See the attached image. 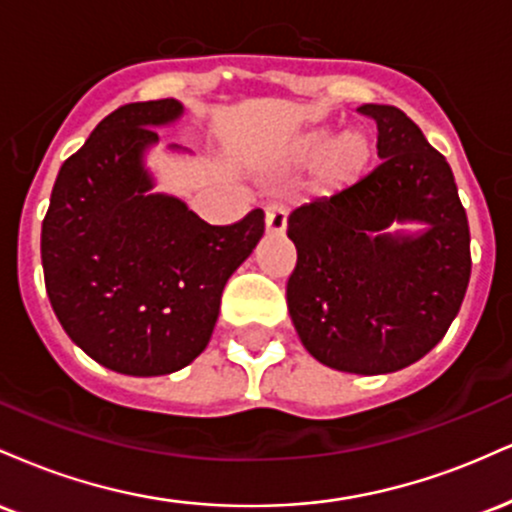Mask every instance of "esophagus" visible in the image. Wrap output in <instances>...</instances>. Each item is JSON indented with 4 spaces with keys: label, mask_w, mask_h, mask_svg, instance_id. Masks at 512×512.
Returning a JSON list of instances; mask_svg holds the SVG:
<instances>
[{
    "label": "esophagus",
    "mask_w": 512,
    "mask_h": 512,
    "mask_svg": "<svg viewBox=\"0 0 512 512\" xmlns=\"http://www.w3.org/2000/svg\"><path fill=\"white\" fill-rule=\"evenodd\" d=\"M286 221H289V216H286L284 207H279V204L267 207V214H264V231H267V236H284Z\"/></svg>",
    "instance_id": "34e87169"
}]
</instances>
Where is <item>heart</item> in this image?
Instances as JSON below:
<instances>
[{
  "label": "heart",
  "mask_w": 512,
  "mask_h": 512,
  "mask_svg": "<svg viewBox=\"0 0 512 512\" xmlns=\"http://www.w3.org/2000/svg\"><path fill=\"white\" fill-rule=\"evenodd\" d=\"M296 158L315 168L317 190L342 195L366 178L373 161V144L361 129H346L334 137L332 129L317 127L298 139Z\"/></svg>",
  "instance_id": "heart-1"
}]
</instances>
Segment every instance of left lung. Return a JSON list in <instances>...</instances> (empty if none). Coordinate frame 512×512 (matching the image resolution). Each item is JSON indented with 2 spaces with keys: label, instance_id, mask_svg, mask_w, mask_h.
<instances>
[{
  "label": "left lung",
  "instance_id": "8db88e82",
  "mask_svg": "<svg viewBox=\"0 0 512 512\" xmlns=\"http://www.w3.org/2000/svg\"><path fill=\"white\" fill-rule=\"evenodd\" d=\"M378 125L373 173L289 216L298 252L286 303L308 354L356 375L395 373L445 337L472 257L455 175L395 105H361ZM392 225H421L416 234Z\"/></svg>",
  "mask_w": 512,
  "mask_h": 512
}]
</instances>
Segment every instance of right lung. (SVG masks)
<instances>
[{
    "label": "right lung",
    "mask_w": 512,
    "mask_h": 512,
    "mask_svg": "<svg viewBox=\"0 0 512 512\" xmlns=\"http://www.w3.org/2000/svg\"><path fill=\"white\" fill-rule=\"evenodd\" d=\"M175 98L129 103L62 163L40 233L45 289L76 346L115 373L168 375L207 349L221 293L264 233L262 209L211 226L144 166ZM170 151L182 146L170 144Z\"/></svg>",
    "instance_id": "right-lung-1"
}]
</instances>
